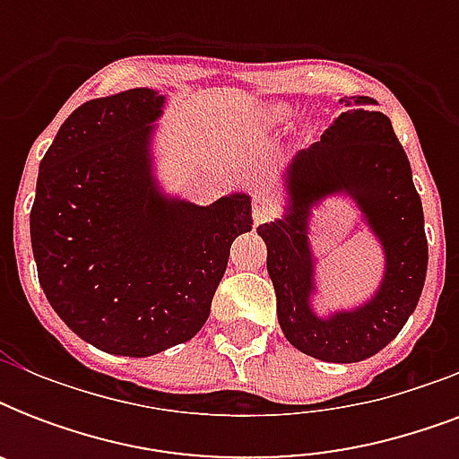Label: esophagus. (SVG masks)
Listing matches in <instances>:
<instances>
[{
  "mask_svg": "<svg viewBox=\"0 0 459 459\" xmlns=\"http://www.w3.org/2000/svg\"><path fill=\"white\" fill-rule=\"evenodd\" d=\"M273 214V204L266 197H255V202H252V219H255V223H264L269 216Z\"/></svg>",
  "mask_w": 459,
  "mask_h": 459,
  "instance_id": "esophagus-1",
  "label": "esophagus"
}]
</instances>
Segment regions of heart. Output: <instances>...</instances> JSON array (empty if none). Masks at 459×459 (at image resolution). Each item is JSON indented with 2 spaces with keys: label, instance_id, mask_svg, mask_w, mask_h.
Segmentation results:
<instances>
[{
  "label": "heart",
  "instance_id": "b5f03b06",
  "mask_svg": "<svg viewBox=\"0 0 459 459\" xmlns=\"http://www.w3.org/2000/svg\"><path fill=\"white\" fill-rule=\"evenodd\" d=\"M273 117L283 118V117H286V109H276V111H273Z\"/></svg>",
  "mask_w": 459,
  "mask_h": 459
}]
</instances>
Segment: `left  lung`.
<instances>
[{
  "instance_id": "obj_1",
  "label": "left lung",
  "mask_w": 459,
  "mask_h": 459,
  "mask_svg": "<svg viewBox=\"0 0 459 459\" xmlns=\"http://www.w3.org/2000/svg\"><path fill=\"white\" fill-rule=\"evenodd\" d=\"M316 145L302 150L288 169L290 214L262 223L266 269L276 290V314L295 348L324 362H362L377 355L405 326L427 279L429 245L424 212L407 154L391 118L371 109L367 97H345ZM350 192L385 245L386 273L379 293L359 310L319 320L308 307L313 260L306 216L326 194Z\"/></svg>"
}]
</instances>
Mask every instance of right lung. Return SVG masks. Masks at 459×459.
Masks as SVG:
<instances>
[{"label": "right lung", "instance_id": "1", "mask_svg": "<svg viewBox=\"0 0 459 459\" xmlns=\"http://www.w3.org/2000/svg\"><path fill=\"white\" fill-rule=\"evenodd\" d=\"M164 95L135 88L81 104L39 161L30 243L54 312L104 352L150 357L209 316L230 243L252 229L247 195L209 207L166 200L150 135Z\"/></svg>", "mask_w": 459, "mask_h": 459}]
</instances>
